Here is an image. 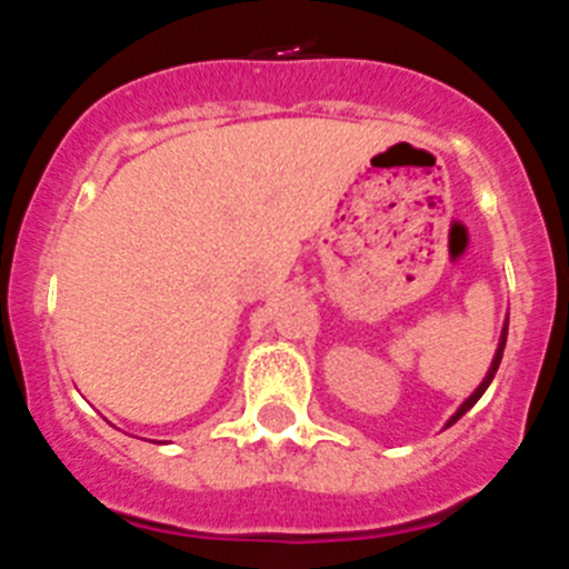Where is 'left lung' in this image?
<instances>
[{
	"label": "left lung",
	"mask_w": 569,
	"mask_h": 569,
	"mask_svg": "<svg viewBox=\"0 0 569 569\" xmlns=\"http://www.w3.org/2000/svg\"><path fill=\"white\" fill-rule=\"evenodd\" d=\"M505 341H507V328H505V333H501V341H499V350H496V359H492V365H490V373H487V376H485V381H481V385H479V387H476V393H472V396H470V399H467V401H465V405H461V407H459V410H456V416H453V419H450V421H447V427H450V425H456V421H459V419H461V416H465V413H467V410H470V407H472V405H476V401H479V399H481V393H485V390H487V385H490V381H492V376H496V370H499V361H501V353H505Z\"/></svg>",
	"instance_id": "left-lung-1"
}]
</instances>
